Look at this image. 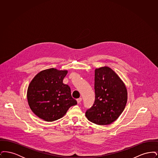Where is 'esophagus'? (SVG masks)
Masks as SVG:
<instances>
[{
	"label": "esophagus",
	"instance_id": "34e87169",
	"mask_svg": "<svg viewBox=\"0 0 158 158\" xmlns=\"http://www.w3.org/2000/svg\"><path fill=\"white\" fill-rule=\"evenodd\" d=\"M82 100V98H78V99H77V104H80V103L81 102Z\"/></svg>",
	"mask_w": 158,
	"mask_h": 158
}]
</instances>
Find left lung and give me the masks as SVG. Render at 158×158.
I'll use <instances>...</instances> for the list:
<instances>
[{"label":"left lung","instance_id":"left-lung-1","mask_svg":"<svg viewBox=\"0 0 158 158\" xmlns=\"http://www.w3.org/2000/svg\"><path fill=\"white\" fill-rule=\"evenodd\" d=\"M94 89L95 99L85 113L90 122L108 125L116 120L124 111L127 101L125 85L111 68L96 69Z\"/></svg>","mask_w":158,"mask_h":158}]
</instances>
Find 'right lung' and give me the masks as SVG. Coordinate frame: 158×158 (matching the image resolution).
I'll return each mask as SVG.
<instances>
[{
	"label": "right lung",
	"mask_w": 158,
	"mask_h": 158,
	"mask_svg": "<svg viewBox=\"0 0 158 158\" xmlns=\"http://www.w3.org/2000/svg\"><path fill=\"white\" fill-rule=\"evenodd\" d=\"M67 70L48 69L38 73L32 80L27 91L28 104L32 111L46 121L61 118L69 108L77 104L71 90L63 80Z\"/></svg>",
	"instance_id": "right-lung-1"
}]
</instances>
